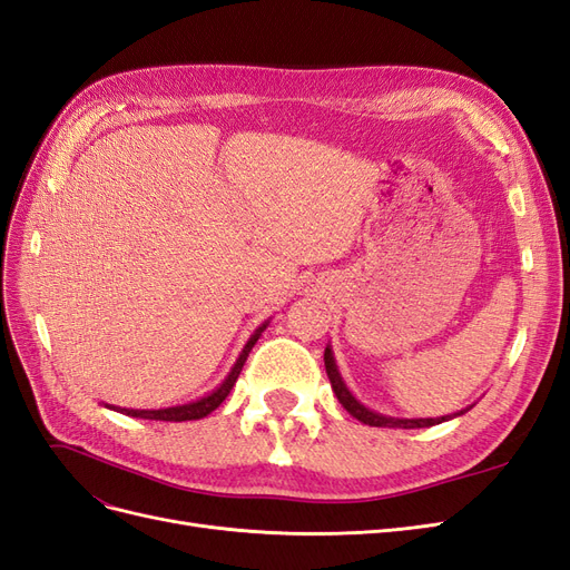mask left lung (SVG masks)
Here are the masks:
<instances>
[{
    "instance_id": "1",
    "label": "left lung",
    "mask_w": 570,
    "mask_h": 570,
    "mask_svg": "<svg viewBox=\"0 0 570 570\" xmlns=\"http://www.w3.org/2000/svg\"><path fill=\"white\" fill-rule=\"evenodd\" d=\"M323 361H325V373L327 377H331V385H333V392L340 400V404L347 409L352 416L361 423L366 425H373V428H430V425H438L442 421H450V419H456L461 416V413H465L469 409H463L459 413H454V416H440V419H392V416H383V413H375L371 409H366L364 404H361L356 396L347 390V385H344L342 375L337 371V364H335V356H333V350L331 344L325 347V354H323Z\"/></svg>"
}]
</instances>
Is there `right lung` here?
<instances>
[{
    "mask_svg": "<svg viewBox=\"0 0 570 570\" xmlns=\"http://www.w3.org/2000/svg\"><path fill=\"white\" fill-rule=\"evenodd\" d=\"M266 325H268V321H266L264 325H258L256 333L247 340L245 350L239 352V356H237V361L233 364V368H230L226 381H223L214 392L202 396V400L183 404V406H168V409H120V406H111V404H105V406H107V409H116V411H120V413H126V416L149 419V421H174V423H180V421H197V419L209 416V413H212L214 409H218L220 402L226 400V396L230 394V390H233V385H235V381H237L239 371H243V366H245V361H247L252 347L256 344V340L262 337V333L266 331Z\"/></svg>",
    "mask_w": 570,
    "mask_h": 570,
    "instance_id": "add662e5",
    "label": "right lung"
}]
</instances>
